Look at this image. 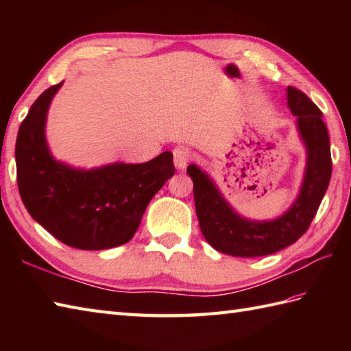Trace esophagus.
<instances>
[{
  "mask_svg": "<svg viewBox=\"0 0 351 351\" xmlns=\"http://www.w3.org/2000/svg\"><path fill=\"white\" fill-rule=\"evenodd\" d=\"M191 158V151L187 146H176L173 149V161L176 169L184 170Z\"/></svg>",
  "mask_w": 351,
  "mask_h": 351,
  "instance_id": "obj_1",
  "label": "esophagus"
}]
</instances>
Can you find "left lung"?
<instances>
[{"mask_svg":"<svg viewBox=\"0 0 351 351\" xmlns=\"http://www.w3.org/2000/svg\"><path fill=\"white\" fill-rule=\"evenodd\" d=\"M288 107L308 147V166L299 197L282 217L263 223L240 217L208 175L195 164L187 167L200 230L215 250L238 258L271 255L299 240L314 220L332 175L329 131L322 110L299 88L288 87Z\"/></svg>","mask_w":351,"mask_h":351,"instance_id":"1","label":"left lung"}]
</instances>
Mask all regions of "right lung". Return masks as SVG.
<instances>
[{
	"label": "right lung",
	"instance_id": "add662e5",
	"mask_svg": "<svg viewBox=\"0 0 351 351\" xmlns=\"http://www.w3.org/2000/svg\"><path fill=\"white\" fill-rule=\"evenodd\" d=\"M62 84L47 88L19 126L14 156L21 199L29 215L69 247L122 245L136 234L155 193L173 176V155L167 151L147 162L93 170L57 162L45 141V121Z\"/></svg>",
	"mask_w": 351,
	"mask_h": 351
}]
</instances>
